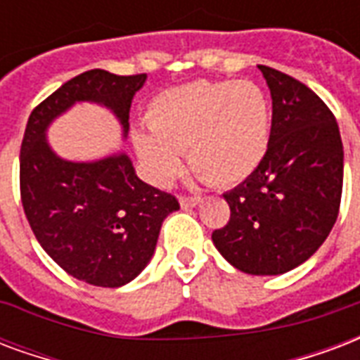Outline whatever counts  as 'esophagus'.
Returning <instances> with one entry per match:
<instances>
[{"label": "esophagus", "mask_w": 360, "mask_h": 360, "mask_svg": "<svg viewBox=\"0 0 360 360\" xmlns=\"http://www.w3.org/2000/svg\"><path fill=\"white\" fill-rule=\"evenodd\" d=\"M180 207L182 209H191V207H197L201 202V197H188V195H180Z\"/></svg>", "instance_id": "1"}]
</instances>
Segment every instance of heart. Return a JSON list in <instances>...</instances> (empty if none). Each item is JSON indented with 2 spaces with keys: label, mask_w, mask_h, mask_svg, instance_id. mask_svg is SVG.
<instances>
[{
  "label": "heart",
  "mask_w": 360,
  "mask_h": 360,
  "mask_svg": "<svg viewBox=\"0 0 360 360\" xmlns=\"http://www.w3.org/2000/svg\"><path fill=\"white\" fill-rule=\"evenodd\" d=\"M151 132L134 134V148L153 184L169 186L188 150L193 170L216 186L247 180L269 148L271 104L252 81H193L169 89L148 108Z\"/></svg>",
  "instance_id": "b5f03b06"
}]
</instances>
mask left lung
<instances>
[{"label": "left lung", "mask_w": 360, "mask_h": 360, "mask_svg": "<svg viewBox=\"0 0 360 360\" xmlns=\"http://www.w3.org/2000/svg\"><path fill=\"white\" fill-rule=\"evenodd\" d=\"M271 93L269 148L260 167L224 193L229 221L212 231L218 252L248 275H281L304 264L336 224L344 146L336 117L304 83L258 66Z\"/></svg>", "instance_id": "left-lung-1"}]
</instances>
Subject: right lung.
Returning a JSON list of instances; mask_svg holds the SVG:
<instances>
[{"mask_svg": "<svg viewBox=\"0 0 360 360\" xmlns=\"http://www.w3.org/2000/svg\"><path fill=\"white\" fill-rule=\"evenodd\" d=\"M146 74L89 70L66 81L30 113L20 146V197L43 250L66 273L89 285L131 283L155 252L159 231L176 197L142 182L127 153L77 163L56 155L47 129L75 102L112 110L129 132V112Z\"/></svg>", "mask_w": 360, "mask_h": 360, "instance_id": "obj_1", "label": "right lung"}]
</instances>
